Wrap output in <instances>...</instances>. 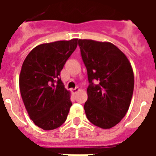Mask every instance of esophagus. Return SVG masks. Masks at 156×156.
<instances>
[{"mask_svg":"<svg viewBox=\"0 0 156 156\" xmlns=\"http://www.w3.org/2000/svg\"><path fill=\"white\" fill-rule=\"evenodd\" d=\"M79 91H80L79 88H73V89H72V93H73V94H77V93H78Z\"/></svg>","mask_w":156,"mask_h":156,"instance_id":"esophagus-1","label":"esophagus"}]
</instances>
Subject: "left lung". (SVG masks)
Wrapping results in <instances>:
<instances>
[{
	"label": "left lung",
	"mask_w": 156,
	"mask_h": 156,
	"mask_svg": "<svg viewBox=\"0 0 156 156\" xmlns=\"http://www.w3.org/2000/svg\"><path fill=\"white\" fill-rule=\"evenodd\" d=\"M78 46L89 82L86 116L96 126L110 129L120 122L130 105L134 85L130 62L111 42L79 39Z\"/></svg>",
	"instance_id": "left-lung-1"
}]
</instances>
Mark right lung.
<instances>
[{"instance_id":"obj_1","label":"right lung","mask_w":156,"mask_h":156,"mask_svg":"<svg viewBox=\"0 0 156 156\" xmlns=\"http://www.w3.org/2000/svg\"><path fill=\"white\" fill-rule=\"evenodd\" d=\"M77 38L38 45L23 62L19 77L22 98L30 119L44 130H51L64 123L72 106L70 92L60 78Z\"/></svg>"}]
</instances>
